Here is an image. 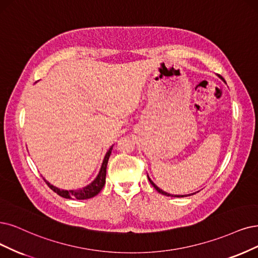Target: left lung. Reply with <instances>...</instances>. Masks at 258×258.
I'll use <instances>...</instances> for the list:
<instances>
[{"label": "left lung", "mask_w": 258, "mask_h": 258, "mask_svg": "<svg viewBox=\"0 0 258 258\" xmlns=\"http://www.w3.org/2000/svg\"><path fill=\"white\" fill-rule=\"evenodd\" d=\"M148 178H149V180H150V183L152 184V186H153L156 190H157V191L159 192V194H161V195H164V196H167V197H173V195H170V194H168V192H166V191H164V190H161L160 188H158L153 182H152V180H151V178L148 176ZM188 196H190V195H188ZM174 197H176V198H183V197H187V196H174Z\"/></svg>", "instance_id": "left-lung-1"}]
</instances>
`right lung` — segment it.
I'll use <instances>...</instances> for the list:
<instances>
[{
    "mask_svg": "<svg viewBox=\"0 0 258 258\" xmlns=\"http://www.w3.org/2000/svg\"><path fill=\"white\" fill-rule=\"evenodd\" d=\"M111 151H112V146L110 147V149L107 151L106 155L104 157V160L102 163V167L100 169V172L98 174V176L94 178L93 182H91L89 185H87L86 187L82 188V189H78V190H62L57 188L53 185H51L47 180H45L44 178V182L47 184L54 192H56L58 196L64 198V199H76V200H86V199H90L97 196L102 188L105 185V178H106V168H107V163H108V159L109 156L111 154Z\"/></svg>",
    "mask_w": 258,
    "mask_h": 258,
    "instance_id": "1",
    "label": "right lung"
}]
</instances>
